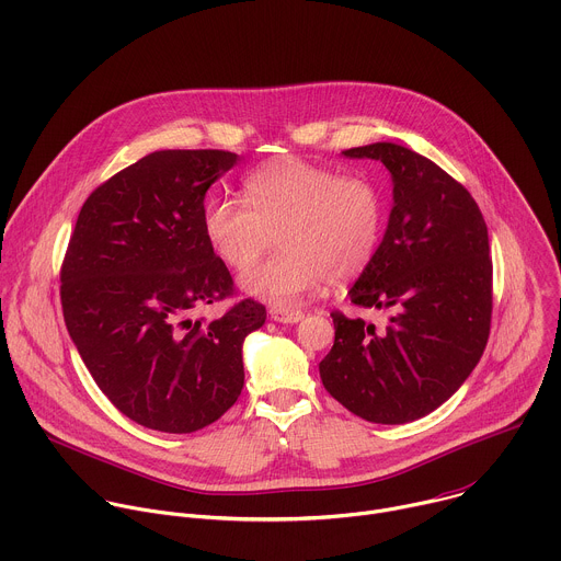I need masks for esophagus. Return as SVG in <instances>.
<instances>
[{"label": "esophagus", "mask_w": 561, "mask_h": 561, "mask_svg": "<svg viewBox=\"0 0 561 561\" xmlns=\"http://www.w3.org/2000/svg\"><path fill=\"white\" fill-rule=\"evenodd\" d=\"M271 317L279 323H297L304 319V312L301 310H284V308H273L271 310Z\"/></svg>", "instance_id": "obj_1"}]
</instances>
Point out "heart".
I'll return each instance as SVG.
<instances>
[{"label":"heart","instance_id":"b5f03b06","mask_svg":"<svg viewBox=\"0 0 561 561\" xmlns=\"http://www.w3.org/2000/svg\"><path fill=\"white\" fill-rule=\"evenodd\" d=\"M244 198H211L203 229L214 253L240 273L278 236L283 251L242 277L249 295L277 308L295 306L323 279L341 284L356 277L379 251L386 209L367 178L282 156L244 178Z\"/></svg>","mask_w":561,"mask_h":561}]
</instances>
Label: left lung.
<instances>
[{
    "label": "left lung",
    "instance_id": "1",
    "mask_svg": "<svg viewBox=\"0 0 561 561\" xmlns=\"http://www.w3.org/2000/svg\"><path fill=\"white\" fill-rule=\"evenodd\" d=\"M343 153L381 160L392 173L388 231L350 288V301L394 314L377 328L334 310V345L319 375L352 414L403 425L440 408L486 347L493 310L489 233L471 194L430 158L394 142Z\"/></svg>",
    "mask_w": 561,
    "mask_h": 561
}]
</instances>
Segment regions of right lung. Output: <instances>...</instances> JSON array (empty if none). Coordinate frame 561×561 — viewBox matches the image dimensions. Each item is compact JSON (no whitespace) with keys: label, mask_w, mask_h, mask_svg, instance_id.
Wrapping results in <instances>:
<instances>
[{"label":"right lung","mask_w":561,"mask_h":561,"mask_svg":"<svg viewBox=\"0 0 561 561\" xmlns=\"http://www.w3.org/2000/svg\"><path fill=\"white\" fill-rule=\"evenodd\" d=\"M238 162L222 149H164L88 196L61 264L66 328L110 403L134 423L192 434L244 388L242 343L266 321L255 299L192 314L236 293L205 229V194Z\"/></svg>","instance_id":"1"}]
</instances>
